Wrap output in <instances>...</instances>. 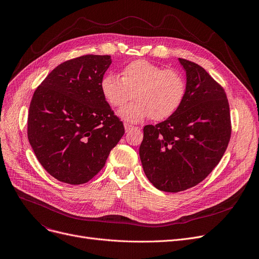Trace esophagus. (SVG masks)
I'll use <instances>...</instances> for the list:
<instances>
[{
	"label": "esophagus",
	"instance_id": "obj_1",
	"mask_svg": "<svg viewBox=\"0 0 259 259\" xmlns=\"http://www.w3.org/2000/svg\"><path fill=\"white\" fill-rule=\"evenodd\" d=\"M124 127H125V131H126V132H129L130 130H132V129L134 128V126H132V125L128 124V123H125V124H124Z\"/></svg>",
	"mask_w": 259,
	"mask_h": 259
}]
</instances>
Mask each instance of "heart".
Instances as JSON below:
<instances>
[{"mask_svg": "<svg viewBox=\"0 0 259 259\" xmlns=\"http://www.w3.org/2000/svg\"><path fill=\"white\" fill-rule=\"evenodd\" d=\"M101 92L106 102L121 107L130 99L135 101L122 107L118 115L129 123H138L147 118L164 121L180 108L187 93V82L176 69H166L146 60L127 64L122 77L110 72L101 81Z\"/></svg>", "mask_w": 259, "mask_h": 259, "instance_id": "b5f03b06", "label": "heart"}]
</instances>
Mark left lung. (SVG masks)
Segmentation results:
<instances>
[{"mask_svg": "<svg viewBox=\"0 0 259 259\" xmlns=\"http://www.w3.org/2000/svg\"><path fill=\"white\" fill-rule=\"evenodd\" d=\"M187 73V93L171 118L143 128L139 156L143 171L160 191L178 193L203 181L230 142L227 94L199 64L178 58Z\"/></svg>", "mask_w": 259, "mask_h": 259, "instance_id": "left-lung-1", "label": "left lung"}]
</instances>
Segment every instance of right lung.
<instances>
[{"label": "right lung", "mask_w": 259, "mask_h": 259, "mask_svg": "<svg viewBox=\"0 0 259 259\" xmlns=\"http://www.w3.org/2000/svg\"><path fill=\"white\" fill-rule=\"evenodd\" d=\"M109 55H84L56 66L35 89L27 137L44 169L69 184L92 179L125 133L101 92Z\"/></svg>", "instance_id": "add662e5"}]
</instances>
